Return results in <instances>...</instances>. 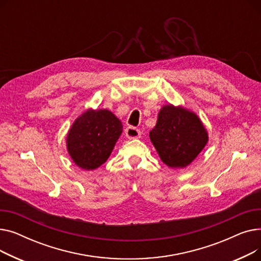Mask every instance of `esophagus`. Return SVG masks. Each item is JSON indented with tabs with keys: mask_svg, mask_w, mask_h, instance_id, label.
<instances>
[{
	"mask_svg": "<svg viewBox=\"0 0 261 261\" xmlns=\"http://www.w3.org/2000/svg\"><path fill=\"white\" fill-rule=\"evenodd\" d=\"M125 133H126V136L129 139V140H134V139H140L141 138V130L136 129L134 127H128L126 130H125Z\"/></svg>",
	"mask_w": 261,
	"mask_h": 261,
	"instance_id": "1",
	"label": "esophagus"
}]
</instances>
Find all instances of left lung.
<instances>
[{
    "label": "left lung",
    "mask_w": 261,
    "mask_h": 261,
    "mask_svg": "<svg viewBox=\"0 0 261 261\" xmlns=\"http://www.w3.org/2000/svg\"><path fill=\"white\" fill-rule=\"evenodd\" d=\"M149 138L162 162L170 168H185L208 142V133L199 116L171 103L163 106Z\"/></svg>",
    "instance_id": "left-lung-1"
}]
</instances>
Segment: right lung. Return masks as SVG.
<instances>
[{"instance_id":"right-lung-1","label":"right lung","mask_w":261,"mask_h":261,"mask_svg":"<svg viewBox=\"0 0 261 261\" xmlns=\"http://www.w3.org/2000/svg\"><path fill=\"white\" fill-rule=\"evenodd\" d=\"M122 132L121 121L107 109H89L78 116L66 135V149L79 168L101 166Z\"/></svg>"}]
</instances>
